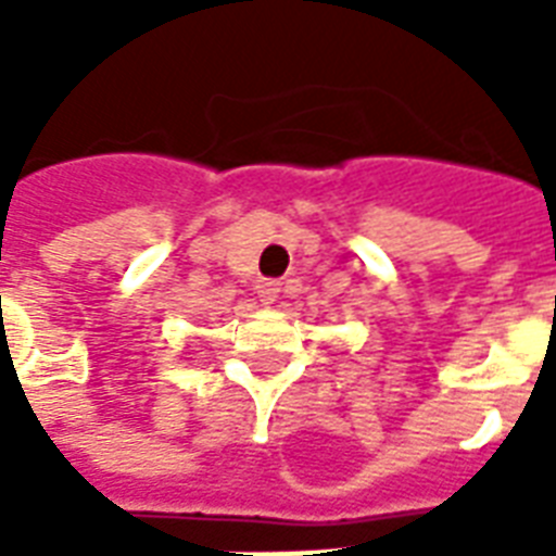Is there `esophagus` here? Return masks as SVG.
I'll return each instance as SVG.
<instances>
[{"instance_id":"34e87169","label":"esophagus","mask_w":556,"mask_h":556,"mask_svg":"<svg viewBox=\"0 0 556 556\" xmlns=\"http://www.w3.org/2000/svg\"><path fill=\"white\" fill-rule=\"evenodd\" d=\"M256 288H260L262 303H265V305L277 303V296H279V282H277V279H262V282Z\"/></svg>"}]
</instances>
